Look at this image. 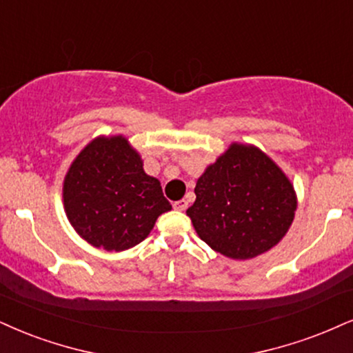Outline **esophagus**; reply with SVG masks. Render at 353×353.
<instances>
[{"label": "esophagus", "instance_id": "esophagus-1", "mask_svg": "<svg viewBox=\"0 0 353 353\" xmlns=\"http://www.w3.org/2000/svg\"><path fill=\"white\" fill-rule=\"evenodd\" d=\"M173 208H175L176 211H185L186 208H188V201H186V199H180V201L173 203Z\"/></svg>", "mask_w": 353, "mask_h": 353}]
</instances>
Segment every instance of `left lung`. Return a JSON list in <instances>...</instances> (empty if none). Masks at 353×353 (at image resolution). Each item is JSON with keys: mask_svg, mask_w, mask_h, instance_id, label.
<instances>
[{"mask_svg": "<svg viewBox=\"0 0 353 353\" xmlns=\"http://www.w3.org/2000/svg\"><path fill=\"white\" fill-rule=\"evenodd\" d=\"M186 210L212 250L245 260L276 245L288 232L296 196L285 173L262 150L232 143L199 176Z\"/></svg>", "mask_w": 353, "mask_h": 353, "instance_id": "1", "label": "left lung"}]
</instances>
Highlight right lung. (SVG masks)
Segmentation results:
<instances>
[{
  "mask_svg": "<svg viewBox=\"0 0 353 353\" xmlns=\"http://www.w3.org/2000/svg\"><path fill=\"white\" fill-rule=\"evenodd\" d=\"M63 204L77 232L108 252L137 245L172 210L160 181L121 136L98 137L80 152L65 176Z\"/></svg>",
  "mask_w": 353,
  "mask_h": 353,
  "instance_id": "1",
  "label": "right lung"
}]
</instances>
